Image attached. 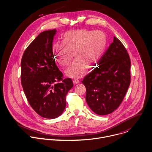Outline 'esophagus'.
<instances>
[{"instance_id":"34e87169","label":"esophagus","mask_w":152,"mask_h":152,"mask_svg":"<svg viewBox=\"0 0 152 152\" xmlns=\"http://www.w3.org/2000/svg\"><path fill=\"white\" fill-rule=\"evenodd\" d=\"M79 82H80V81L78 80V79H74L73 80V83H74V84H78V83H79Z\"/></svg>"}]
</instances>
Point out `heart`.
I'll list each match as a JSON object with an SVG mask.
<instances>
[{"label": "heart", "mask_w": 152, "mask_h": 152, "mask_svg": "<svg viewBox=\"0 0 152 152\" xmlns=\"http://www.w3.org/2000/svg\"><path fill=\"white\" fill-rule=\"evenodd\" d=\"M107 45V38L101 30L77 29L65 32L62 42H56L52 47L56 61L68 65L73 54L74 61L66 69V75L71 78H81L87 72L88 65H96L102 57Z\"/></svg>", "instance_id": "1"}]
</instances>
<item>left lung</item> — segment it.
<instances>
[{
	"instance_id": "left-lung-1",
	"label": "left lung",
	"mask_w": 152,
	"mask_h": 152,
	"mask_svg": "<svg viewBox=\"0 0 152 152\" xmlns=\"http://www.w3.org/2000/svg\"><path fill=\"white\" fill-rule=\"evenodd\" d=\"M97 65L81 82L90 109L98 115H107L122 103L131 83L130 58L119 39L114 37Z\"/></svg>"
}]
</instances>
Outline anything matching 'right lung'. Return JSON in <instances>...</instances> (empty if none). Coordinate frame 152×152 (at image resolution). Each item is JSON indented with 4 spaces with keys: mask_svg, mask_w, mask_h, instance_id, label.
Masks as SVG:
<instances>
[{
    "mask_svg": "<svg viewBox=\"0 0 152 152\" xmlns=\"http://www.w3.org/2000/svg\"><path fill=\"white\" fill-rule=\"evenodd\" d=\"M56 30L41 32L24 51L21 62V80L27 99L39 115L55 118L66 107V96L73 87L69 78L55 63L52 51Z\"/></svg>",
    "mask_w": 152,
    "mask_h": 152,
    "instance_id": "1",
    "label": "right lung"
}]
</instances>
